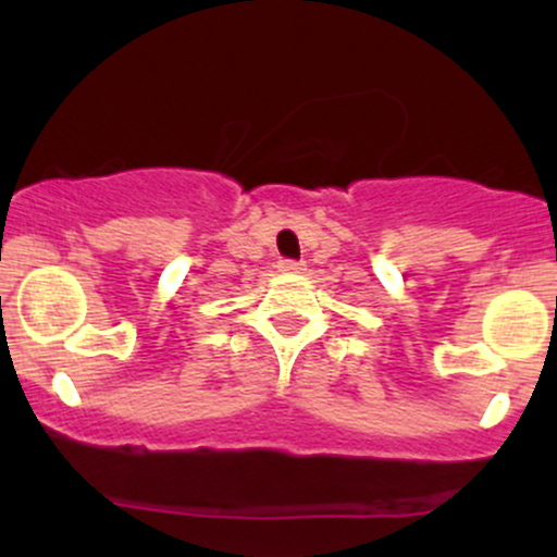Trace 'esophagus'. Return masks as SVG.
<instances>
[{"label":"esophagus","instance_id":"34e87169","mask_svg":"<svg viewBox=\"0 0 557 557\" xmlns=\"http://www.w3.org/2000/svg\"><path fill=\"white\" fill-rule=\"evenodd\" d=\"M277 270L283 272V274H298V272H304L306 270V264L304 261H293V259H283L277 264Z\"/></svg>","mask_w":557,"mask_h":557}]
</instances>
